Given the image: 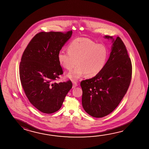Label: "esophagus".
I'll return each mask as SVG.
<instances>
[{"mask_svg": "<svg viewBox=\"0 0 149 149\" xmlns=\"http://www.w3.org/2000/svg\"><path fill=\"white\" fill-rule=\"evenodd\" d=\"M73 88H75L76 87H77V86H78V85H77V83L75 81H73Z\"/></svg>", "mask_w": 149, "mask_h": 149, "instance_id": "esophagus-1", "label": "esophagus"}]
</instances>
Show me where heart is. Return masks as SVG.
Masks as SVG:
<instances>
[{
    "label": "heart",
    "mask_w": 149,
    "mask_h": 149,
    "mask_svg": "<svg viewBox=\"0 0 149 149\" xmlns=\"http://www.w3.org/2000/svg\"><path fill=\"white\" fill-rule=\"evenodd\" d=\"M68 52L60 51L58 61L63 68L73 70L67 75L72 81H76L85 74L87 77H93L100 73L107 62L108 50L102 45H97L89 39L77 38L68 45Z\"/></svg>",
    "instance_id": "obj_1"
}]
</instances>
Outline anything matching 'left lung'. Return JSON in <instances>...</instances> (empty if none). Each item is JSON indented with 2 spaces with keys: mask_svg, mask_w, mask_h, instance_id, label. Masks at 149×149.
<instances>
[{
  "mask_svg": "<svg viewBox=\"0 0 149 149\" xmlns=\"http://www.w3.org/2000/svg\"><path fill=\"white\" fill-rule=\"evenodd\" d=\"M112 43L104 69L94 77L81 81L82 106L88 114L104 117L116 108L130 84L132 64L125 45L119 37L106 36Z\"/></svg>",
  "mask_w": 149,
  "mask_h": 149,
  "instance_id": "8db88e82",
  "label": "left lung"
}]
</instances>
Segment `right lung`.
Masks as SVG:
<instances>
[{"mask_svg": "<svg viewBox=\"0 0 149 149\" xmlns=\"http://www.w3.org/2000/svg\"><path fill=\"white\" fill-rule=\"evenodd\" d=\"M72 35V31L41 32L24 50L20 63V78L29 102L41 112L52 113L60 109L72 87L71 81L54 82L63 70L58 55Z\"/></svg>", "mask_w": 149, "mask_h": 149, "instance_id": "1", "label": "right lung"}]
</instances>
